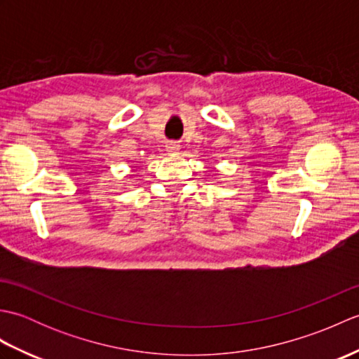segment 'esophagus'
I'll list each match as a JSON object with an SVG mask.
<instances>
[{
	"label": "esophagus",
	"instance_id": "1",
	"mask_svg": "<svg viewBox=\"0 0 359 359\" xmlns=\"http://www.w3.org/2000/svg\"><path fill=\"white\" fill-rule=\"evenodd\" d=\"M166 151L170 152V154H177L180 151V144L177 142H168L166 143Z\"/></svg>",
	"mask_w": 359,
	"mask_h": 359
}]
</instances>
